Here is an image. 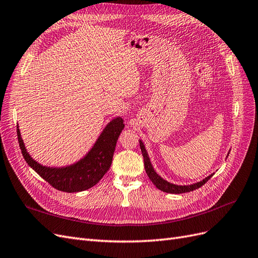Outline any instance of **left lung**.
I'll list each match as a JSON object with an SVG mask.
<instances>
[{"label": "left lung", "instance_id": "left-lung-1", "mask_svg": "<svg viewBox=\"0 0 258 258\" xmlns=\"http://www.w3.org/2000/svg\"><path fill=\"white\" fill-rule=\"evenodd\" d=\"M139 146H141V149H142V153H143V157H144V163H145V170L147 175H148V177L150 178V180L153 182V185L156 186L158 189H160L161 191H164V192L167 194H185V192H189V191H192L196 190L198 188H200L201 186H203L205 182H207L213 175L214 174H211L209 175L208 177H205L204 179L198 181L196 183H191V185H175V183H172L170 181H167L165 179H163L161 177V176L154 171V168L151 164V161L149 159L148 156V152H147L146 148H145V145L142 141H139ZM228 156V154H227Z\"/></svg>", "mask_w": 258, "mask_h": 258}]
</instances>
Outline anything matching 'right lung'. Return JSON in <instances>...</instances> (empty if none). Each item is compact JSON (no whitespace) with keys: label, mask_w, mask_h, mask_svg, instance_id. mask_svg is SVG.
Here are the masks:
<instances>
[{"label":"right lung","mask_w":258,"mask_h":258,"mask_svg":"<svg viewBox=\"0 0 258 258\" xmlns=\"http://www.w3.org/2000/svg\"><path fill=\"white\" fill-rule=\"evenodd\" d=\"M123 119L116 116L101 132L96 143L85 156L76 163L62 167H49L40 164L28 153L17 126L21 153L29 166L55 189L64 192H80L92 188L104 177L112 163L113 152L122 130Z\"/></svg>","instance_id":"right-lung-1"}]
</instances>
